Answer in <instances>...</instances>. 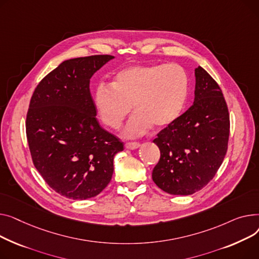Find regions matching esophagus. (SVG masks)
<instances>
[{
    "instance_id": "34e87169",
    "label": "esophagus",
    "mask_w": 259,
    "mask_h": 259,
    "mask_svg": "<svg viewBox=\"0 0 259 259\" xmlns=\"http://www.w3.org/2000/svg\"><path fill=\"white\" fill-rule=\"evenodd\" d=\"M140 143L139 142H127L125 143V148L127 149H137L140 147Z\"/></svg>"
}]
</instances>
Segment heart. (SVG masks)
<instances>
[{"label":"heart","instance_id":"b5f03b06","mask_svg":"<svg viewBox=\"0 0 259 259\" xmlns=\"http://www.w3.org/2000/svg\"><path fill=\"white\" fill-rule=\"evenodd\" d=\"M189 78L177 64L134 65L120 69L111 87L100 84L94 92V104L102 122L113 130L121 126L132 111L137 112L125 130L128 137L174 124L184 112Z\"/></svg>","mask_w":259,"mask_h":259}]
</instances>
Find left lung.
<instances>
[{
	"label": "left lung",
	"mask_w": 259,
	"mask_h": 259,
	"mask_svg": "<svg viewBox=\"0 0 259 259\" xmlns=\"http://www.w3.org/2000/svg\"><path fill=\"white\" fill-rule=\"evenodd\" d=\"M194 75L193 104L154 140L161 156L153 181L175 195L192 194L213 179L229 140V111L220 85L200 66Z\"/></svg>",
	"instance_id": "obj_1"
}]
</instances>
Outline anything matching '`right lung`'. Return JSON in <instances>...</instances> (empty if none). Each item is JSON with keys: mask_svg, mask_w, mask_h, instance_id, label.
Wrapping results in <instances>:
<instances>
[{"mask_svg": "<svg viewBox=\"0 0 259 259\" xmlns=\"http://www.w3.org/2000/svg\"><path fill=\"white\" fill-rule=\"evenodd\" d=\"M112 55L68 59L40 80L30 100L26 134L32 161L54 191L72 200L99 194L123 143L96 118L90 79Z\"/></svg>", "mask_w": 259, "mask_h": 259, "instance_id": "obj_1", "label": "right lung"}]
</instances>
